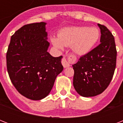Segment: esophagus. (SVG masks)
Instances as JSON below:
<instances>
[{"mask_svg": "<svg viewBox=\"0 0 123 123\" xmlns=\"http://www.w3.org/2000/svg\"><path fill=\"white\" fill-rule=\"evenodd\" d=\"M62 66H64V68L69 67V66H70L65 57H63V59H62Z\"/></svg>", "mask_w": 123, "mask_h": 123, "instance_id": "1", "label": "esophagus"}]
</instances>
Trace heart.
I'll list each match as a JSON object with an SVG mask.
<instances>
[{
  "mask_svg": "<svg viewBox=\"0 0 123 123\" xmlns=\"http://www.w3.org/2000/svg\"><path fill=\"white\" fill-rule=\"evenodd\" d=\"M99 36L100 32L96 27H72L62 29L58 37H51V41L59 49H62L64 46H72L73 52L82 56L91 51Z\"/></svg>",
  "mask_w": 123,
  "mask_h": 123,
  "instance_id": "b5f03b06",
  "label": "heart"
}]
</instances>
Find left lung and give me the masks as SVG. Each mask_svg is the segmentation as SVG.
Returning a JSON list of instances; mask_svg holds the SVG:
<instances>
[{
    "instance_id": "left-lung-1",
    "label": "left lung",
    "mask_w": 123,
    "mask_h": 123,
    "mask_svg": "<svg viewBox=\"0 0 123 123\" xmlns=\"http://www.w3.org/2000/svg\"><path fill=\"white\" fill-rule=\"evenodd\" d=\"M101 31L100 44L73 64V86L84 97L102 93L112 79L116 66L117 50L114 36L105 25L98 24Z\"/></svg>"
}]
</instances>
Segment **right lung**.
Instances as JSON below:
<instances>
[{
	"instance_id": "obj_1",
	"label": "right lung",
	"mask_w": 123,
	"mask_h": 123,
	"mask_svg": "<svg viewBox=\"0 0 123 123\" xmlns=\"http://www.w3.org/2000/svg\"><path fill=\"white\" fill-rule=\"evenodd\" d=\"M46 23L25 25L11 36L6 54L11 82L22 95L40 100L48 95L55 79L63 70L62 56L48 52Z\"/></svg>"
}]
</instances>
